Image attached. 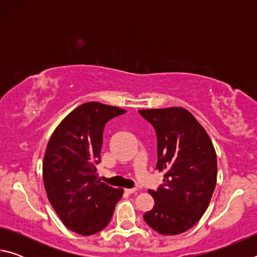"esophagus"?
<instances>
[{
  "instance_id": "34e87169",
  "label": "esophagus",
  "mask_w": 257,
  "mask_h": 257,
  "mask_svg": "<svg viewBox=\"0 0 257 257\" xmlns=\"http://www.w3.org/2000/svg\"><path fill=\"white\" fill-rule=\"evenodd\" d=\"M137 190H138L137 188H127V189H124L125 193H128V194H135Z\"/></svg>"
}]
</instances>
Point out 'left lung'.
Segmentation results:
<instances>
[{
  "label": "left lung",
  "instance_id": "1",
  "mask_svg": "<svg viewBox=\"0 0 257 257\" xmlns=\"http://www.w3.org/2000/svg\"><path fill=\"white\" fill-rule=\"evenodd\" d=\"M158 137L156 170L164 185L149 190L154 206L144 214L152 229L175 236L194 227L205 213L216 185L213 143L203 125L184 107L139 110Z\"/></svg>",
  "mask_w": 257,
  "mask_h": 257
}]
</instances>
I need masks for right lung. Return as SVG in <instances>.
<instances>
[{"label":"right lung","instance_id":"1","mask_svg":"<svg viewBox=\"0 0 257 257\" xmlns=\"http://www.w3.org/2000/svg\"><path fill=\"white\" fill-rule=\"evenodd\" d=\"M125 110L98 102L76 107L55 128L43 159L47 198L71 231L92 236L106 227L123 194L97 179L103 129Z\"/></svg>","mask_w":257,"mask_h":257}]
</instances>
